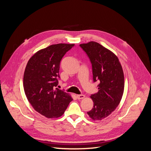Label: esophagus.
I'll list each match as a JSON object with an SVG mask.
<instances>
[{"label": "esophagus", "instance_id": "1", "mask_svg": "<svg viewBox=\"0 0 151 151\" xmlns=\"http://www.w3.org/2000/svg\"><path fill=\"white\" fill-rule=\"evenodd\" d=\"M76 97L77 98V99H84L85 98V95H84V94H77V95H76Z\"/></svg>", "mask_w": 151, "mask_h": 151}]
</instances>
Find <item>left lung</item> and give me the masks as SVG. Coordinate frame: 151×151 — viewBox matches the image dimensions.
Instances as JSON below:
<instances>
[{
  "label": "left lung",
  "mask_w": 151,
  "mask_h": 151,
  "mask_svg": "<svg viewBox=\"0 0 151 151\" xmlns=\"http://www.w3.org/2000/svg\"><path fill=\"white\" fill-rule=\"evenodd\" d=\"M93 68L94 82L99 81L98 92L91 96L93 107L87 112L93 120H101L115 111L124 91V74L121 63L111 50L95 42L80 45Z\"/></svg>",
  "instance_id": "8db88e82"
}]
</instances>
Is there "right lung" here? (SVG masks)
Returning a JSON list of instances; mask_svg holds the SVG:
<instances>
[{
  "instance_id": "add662e5",
  "label": "right lung",
  "mask_w": 151,
  "mask_h": 151,
  "mask_svg": "<svg viewBox=\"0 0 151 151\" xmlns=\"http://www.w3.org/2000/svg\"><path fill=\"white\" fill-rule=\"evenodd\" d=\"M75 44L58 43L41 49L28 60L23 77L24 93L35 110L48 118L61 116L73 99L55 88L60 63Z\"/></svg>"
}]
</instances>
